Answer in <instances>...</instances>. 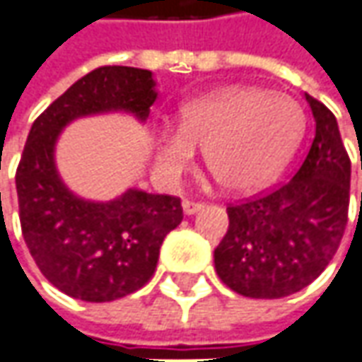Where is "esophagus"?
I'll use <instances>...</instances> for the list:
<instances>
[{"mask_svg": "<svg viewBox=\"0 0 362 362\" xmlns=\"http://www.w3.org/2000/svg\"><path fill=\"white\" fill-rule=\"evenodd\" d=\"M202 208H204V204H202V202H192V200L182 202V210H184V214H188V216L200 212Z\"/></svg>", "mask_w": 362, "mask_h": 362, "instance_id": "1", "label": "esophagus"}]
</instances>
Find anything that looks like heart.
Returning a JSON list of instances; mask_svg holds the SVG:
<instances>
[{
  "mask_svg": "<svg viewBox=\"0 0 362 362\" xmlns=\"http://www.w3.org/2000/svg\"><path fill=\"white\" fill-rule=\"evenodd\" d=\"M303 127V110L287 95L222 88L186 103L178 129L154 132V166L168 184H176L192 168L196 148H204L208 170L228 190H253L287 164Z\"/></svg>",
  "mask_w": 362,
  "mask_h": 362,
  "instance_id": "heart-1",
  "label": "heart"
}]
</instances>
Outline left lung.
<instances>
[{"label":"left lung","instance_id":"1","mask_svg":"<svg viewBox=\"0 0 362 362\" xmlns=\"http://www.w3.org/2000/svg\"><path fill=\"white\" fill-rule=\"evenodd\" d=\"M305 98L315 136L303 164L274 190L230 204V228L214 250L218 277L243 297L279 299L301 291L323 274L345 233L351 158L335 115L311 95Z\"/></svg>","mask_w":362,"mask_h":362}]
</instances>
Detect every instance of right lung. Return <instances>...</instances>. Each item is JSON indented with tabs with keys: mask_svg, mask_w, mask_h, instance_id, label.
<instances>
[{
	"mask_svg": "<svg viewBox=\"0 0 362 362\" xmlns=\"http://www.w3.org/2000/svg\"><path fill=\"white\" fill-rule=\"evenodd\" d=\"M154 85L146 69L98 67L53 100L29 130L16 172L23 240L41 274L81 301H115L148 284L166 233L184 214L180 198L134 188L110 202L78 198L59 178L55 142L78 117L124 110L146 120Z\"/></svg>",
	"mask_w": 362,
	"mask_h": 362,
	"instance_id": "1",
	"label": "right lung"
}]
</instances>
